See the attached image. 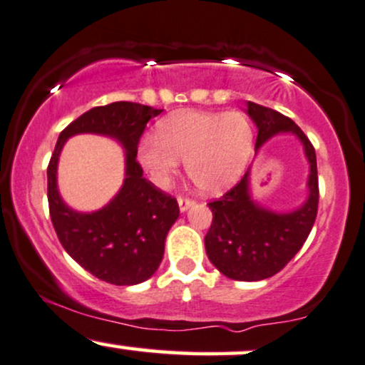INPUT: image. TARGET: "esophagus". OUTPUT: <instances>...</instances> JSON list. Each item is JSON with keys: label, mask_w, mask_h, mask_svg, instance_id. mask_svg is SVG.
Wrapping results in <instances>:
<instances>
[{"label": "esophagus", "mask_w": 365, "mask_h": 365, "mask_svg": "<svg viewBox=\"0 0 365 365\" xmlns=\"http://www.w3.org/2000/svg\"><path fill=\"white\" fill-rule=\"evenodd\" d=\"M178 203H179V210H181V212H186L187 208H190V207H192V205H195V200L186 198V196H179V198H178Z\"/></svg>", "instance_id": "34e87169"}]
</instances>
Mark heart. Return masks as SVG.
I'll list each match as a JSON object with an SVG mask.
<instances>
[{"label": "heart", "instance_id": "heart-1", "mask_svg": "<svg viewBox=\"0 0 365 365\" xmlns=\"http://www.w3.org/2000/svg\"><path fill=\"white\" fill-rule=\"evenodd\" d=\"M252 128L239 113H178L145 135L138 160L157 184H167L179 160L203 192H220L241 178L252 153Z\"/></svg>", "mask_w": 365, "mask_h": 365}]
</instances>
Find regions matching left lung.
Instances as JSON below:
<instances>
[{
    "instance_id": "8db88e82",
    "label": "left lung",
    "mask_w": 365,
    "mask_h": 365,
    "mask_svg": "<svg viewBox=\"0 0 365 365\" xmlns=\"http://www.w3.org/2000/svg\"><path fill=\"white\" fill-rule=\"evenodd\" d=\"M247 114L258 126L256 150L277 133H294L302 141L311 165L309 198L290 213H275L251 200L250 170L224 196L210 201L212 225L205 235L208 259L225 277L258 282L273 277L297 255L318 215L319 186L316 152L301 128L269 107L247 102Z\"/></svg>"
}]
</instances>
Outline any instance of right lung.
Returning <instances> with one entry per match:
<instances>
[{
  "instance_id": "add662e5",
  "label": "right lung",
  "mask_w": 365,
  "mask_h": 365,
  "mask_svg": "<svg viewBox=\"0 0 365 365\" xmlns=\"http://www.w3.org/2000/svg\"><path fill=\"white\" fill-rule=\"evenodd\" d=\"M162 110L136 102L93 107L61 131L47 165V201L59 242L81 268L107 284L136 285L148 280L164 258L167 232L179 217L175 198L147 181L136 160L147 123ZM78 132L113 135L127 148V179L122 191L93 214L68 209L55 186L63 141Z\"/></svg>"
}]
</instances>
